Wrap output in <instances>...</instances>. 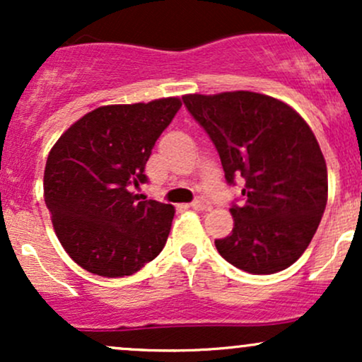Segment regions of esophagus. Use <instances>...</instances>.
I'll list each match as a JSON object with an SVG mask.
<instances>
[{"instance_id": "obj_1", "label": "esophagus", "mask_w": 362, "mask_h": 362, "mask_svg": "<svg viewBox=\"0 0 362 362\" xmlns=\"http://www.w3.org/2000/svg\"><path fill=\"white\" fill-rule=\"evenodd\" d=\"M190 207L195 211H209L211 209V204L204 199H195V201L190 204Z\"/></svg>"}]
</instances>
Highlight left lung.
<instances>
[{
  "label": "left lung",
  "mask_w": 362,
  "mask_h": 362,
  "mask_svg": "<svg viewBox=\"0 0 362 362\" xmlns=\"http://www.w3.org/2000/svg\"><path fill=\"white\" fill-rule=\"evenodd\" d=\"M187 110L218 149L228 184L245 178L233 231L219 255L250 274L293 265L317 233L328 197L327 163L313 131L288 103L255 91L190 93Z\"/></svg>",
  "instance_id": "1"
}]
</instances>
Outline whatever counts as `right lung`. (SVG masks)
Segmentation results:
<instances>
[{"instance_id":"obj_1","label":"right lung","mask_w":362,"mask_h":362,"mask_svg":"<svg viewBox=\"0 0 362 362\" xmlns=\"http://www.w3.org/2000/svg\"><path fill=\"white\" fill-rule=\"evenodd\" d=\"M180 98L103 105L66 129L47 156L44 199L62 248L102 277L138 272L163 250L172 204L139 201L144 167Z\"/></svg>"}]
</instances>
